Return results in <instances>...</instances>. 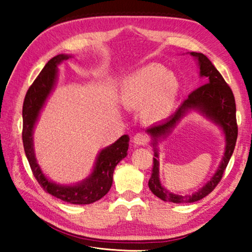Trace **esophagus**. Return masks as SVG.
<instances>
[{"label":"esophagus","instance_id":"1","mask_svg":"<svg viewBox=\"0 0 252 252\" xmlns=\"http://www.w3.org/2000/svg\"><path fill=\"white\" fill-rule=\"evenodd\" d=\"M133 142L138 146H146L149 142V136L148 134L143 133V132H139L133 136Z\"/></svg>","mask_w":252,"mask_h":252}]
</instances>
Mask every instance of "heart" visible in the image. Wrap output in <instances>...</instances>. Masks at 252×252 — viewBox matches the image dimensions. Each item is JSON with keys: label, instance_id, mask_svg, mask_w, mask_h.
<instances>
[{"label": "heart", "instance_id": "heart-1", "mask_svg": "<svg viewBox=\"0 0 252 252\" xmlns=\"http://www.w3.org/2000/svg\"><path fill=\"white\" fill-rule=\"evenodd\" d=\"M180 85L172 72L148 64L127 75L121 87V103L127 110L143 109L144 117L157 121L168 117L178 99Z\"/></svg>", "mask_w": 252, "mask_h": 252}]
</instances>
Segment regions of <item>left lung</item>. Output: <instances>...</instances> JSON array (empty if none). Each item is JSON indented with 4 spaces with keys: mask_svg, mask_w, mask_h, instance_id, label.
I'll return each instance as SVG.
<instances>
[{
    "mask_svg": "<svg viewBox=\"0 0 252 252\" xmlns=\"http://www.w3.org/2000/svg\"><path fill=\"white\" fill-rule=\"evenodd\" d=\"M193 58L198 60L200 67V76L203 78V83L195 89L179 106L176 113L167 119L164 122L148 127L147 132L152 136V146L155 147V158H153L152 173L149 180V188L163 201L173 203H190L201 200L217 187L222 179L223 172L231 158L238 136V126L236 119V101L233 93L229 85L225 82L220 72L216 69L210 60L202 53L191 52ZM190 109L199 110L204 115L210 118L223 129L226 136L225 155L219 170L214 177L201 189L192 196H181L170 193L160 186L158 178V154L156 150V142L160 137L166 136L176 123Z\"/></svg>",
    "mask_w": 252,
    "mask_h": 252,
    "instance_id": "1",
    "label": "left lung"
}]
</instances>
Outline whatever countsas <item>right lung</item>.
I'll return each mask as SVG.
<instances>
[{
  "label": "right lung",
  "instance_id": "right-lung-1",
  "mask_svg": "<svg viewBox=\"0 0 252 252\" xmlns=\"http://www.w3.org/2000/svg\"><path fill=\"white\" fill-rule=\"evenodd\" d=\"M70 58L71 55L59 54L51 59L29 88L22 110V140L25 156L29 160L33 176L44 191L67 203L89 204L97 201L109 192L113 181V171L119 162L126 157L130 139L125 134L111 146L102 149L96 158L92 173L78 185H58L44 176L34 155L33 129L46 99L54 88L58 76V65Z\"/></svg>",
  "mask_w": 252,
  "mask_h": 252
}]
</instances>
